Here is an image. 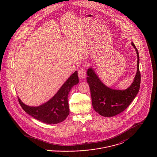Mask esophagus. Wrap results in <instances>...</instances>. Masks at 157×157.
<instances>
[{"label":"esophagus","instance_id":"esophagus-1","mask_svg":"<svg viewBox=\"0 0 157 157\" xmlns=\"http://www.w3.org/2000/svg\"><path fill=\"white\" fill-rule=\"evenodd\" d=\"M78 74L79 78L83 79L86 77V70L84 67H81L78 71Z\"/></svg>","mask_w":157,"mask_h":157}]
</instances>
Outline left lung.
Returning a JSON list of instances; mask_svg holds the SVG:
<instances>
[{
    "label": "left lung",
    "instance_id": "left-lung-1",
    "mask_svg": "<svg viewBox=\"0 0 157 157\" xmlns=\"http://www.w3.org/2000/svg\"><path fill=\"white\" fill-rule=\"evenodd\" d=\"M138 57L137 71L132 85L125 90H112L100 81L94 71H87V82L90 86L92 104L94 110L105 117H111L123 112L132 102L140 88L141 74L139 69L140 57L138 49L132 42Z\"/></svg>",
    "mask_w": 157,
    "mask_h": 157
}]
</instances>
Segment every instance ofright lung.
Returning a JSON list of instances; mask_svg holds the SVG:
<instances>
[{
  "label": "right lung",
  "instance_id": "right-lung-1",
  "mask_svg": "<svg viewBox=\"0 0 157 157\" xmlns=\"http://www.w3.org/2000/svg\"><path fill=\"white\" fill-rule=\"evenodd\" d=\"M79 83L78 72H75L63 83L58 92L49 101L39 106L24 104L18 98L23 109L31 117L48 124H56L62 122L69 113L67 97L71 88Z\"/></svg>",
  "mask_w": 157,
  "mask_h": 157
}]
</instances>
